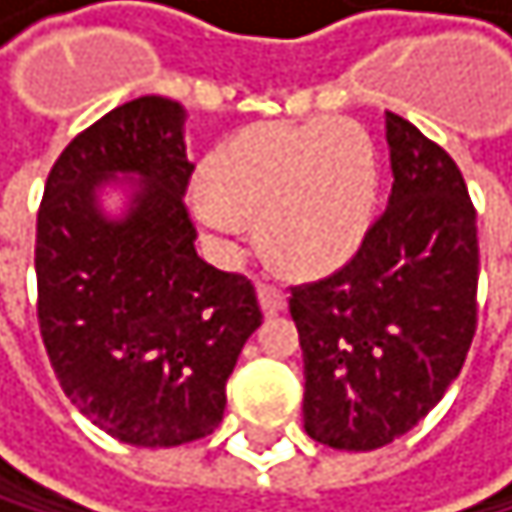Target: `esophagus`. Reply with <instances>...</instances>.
Instances as JSON below:
<instances>
[{
	"label": "esophagus",
	"mask_w": 512,
	"mask_h": 512,
	"mask_svg": "<svg viewBox=\"0 0 512 512\" xmlns=\"http://www.w3.org/2000/svg\"><path fill=\"white\" fill-rule=\"evenodd\" d=\"M258 298H261V310L267 316H276V313L285 310V291L279 285H273V282H261L258 285Z\"/></svg>",
	"instance_id": "esophagus-1"
}]
</instances>
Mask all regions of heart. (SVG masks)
I'll use <instances>...</instances> for the list:
<instances>
[{
  "label": "heart",
  "mask_w": 512,
  "mask_h": 512,
  "mask_svg": "<svg viewBox=\"0 0 512 512\" xmlns=\"http://www.w3.org/2000/svg\"><path fill=\"white\" fill-rule=\"evenodd\" d=\"M202 174L190 196L202 233L236 251L245 218H258L270 258L301 273L341 264L362 242L381 184L375 141L344 116L242 128L211 150Z\"/></svg>",
  "instance_id": "1"
}]
</instances>
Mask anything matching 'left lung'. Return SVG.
<instances>
[{
  "instance_id": "8db88e82",
  "label": "left lung",
  "mask_w": 512,
  "mask_h": 512,
  "mask_svg": "<svg viewBox=\"0 0 512 512\" xmlns=\"http://www.w3.org/2000/svg\"><path fill=\"white\" fill-rule=\"evenodd\" d=\"M393 190L353 258L291 285L304 350V430L371 451L408 433L461 375L476 334L479 239L464 174L387 113Z\"/></svg>"
}]
</instances>
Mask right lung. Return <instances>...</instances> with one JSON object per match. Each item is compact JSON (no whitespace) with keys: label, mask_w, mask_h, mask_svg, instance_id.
Listing matches in <instances>:
<instances>
[{"label":"right lung","mask_w":512,"mask_h":512,"mask_svg":"<svg viewBox=\"0 0 512 512\" xmlns=\"http://www.w3.org/2000/svg\"><path fill=\"white\" fill-rule=\"evenodd\" d=\"M184 110L137 97L79 131L48 171L36 218V316L70 402L119 442L174 448L224 418L227 378L261 325L251 279L196 254L184 205ZM141 173L122 222L93 190Z\"/></svg>","instance_id":"obj_1"}]
</instances>
